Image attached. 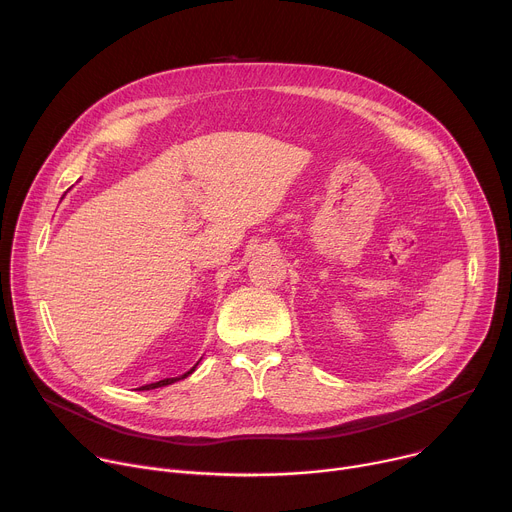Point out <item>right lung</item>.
<instances>
[{
    "label": "right lung",
    "instance_id": "add662e5",
    "mask_svg": "<svg viewBox=\"0 0 512 512\" xmlns=\"http://www.w3.org/2000/svg\"><path fill=\"white\" fill-rule=\"evenodd\" d=\"M198 364V362H196ZM196 364L194 367L188 371V373H184V375H180V377H172V379H164V381H158V383H152V385H143V387H139V391H150V389H158V387H166V385H172V383H176V381H180V379H186L188 375H192L194 373V369H196Z\"/></svg>",
    "mask_w": 512,
    "mask_h": 512
}]
</instances>
